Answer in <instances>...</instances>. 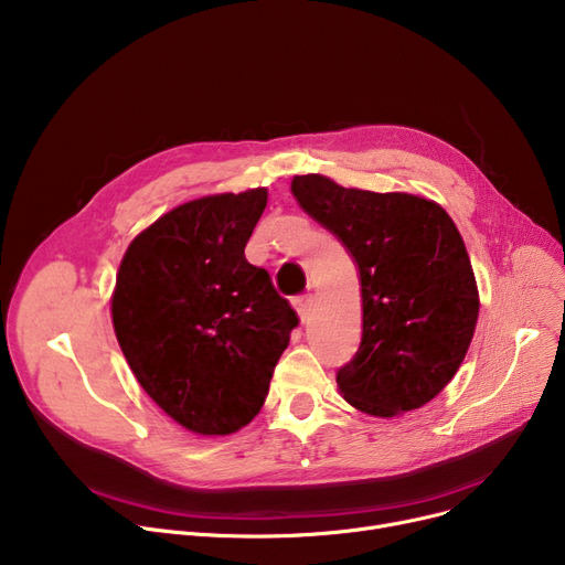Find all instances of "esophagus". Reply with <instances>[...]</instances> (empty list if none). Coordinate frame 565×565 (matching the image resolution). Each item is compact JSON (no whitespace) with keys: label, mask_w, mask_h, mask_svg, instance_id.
<instances>
[{"label":"esophagus","mask_w":565,"mask_h":565,"mask_svg":"<svg viewBox=\"0 0 565 565\" xmlns=\"http://www.w3.org/2000/svg\"><path fill=\"white\" fill-rule=\"evenodd\" d=\"M291 306H294V310L298 312V319L306 321V319H308V315H310V306H312V294H301V296H296L294 301H291Z\"/></svg>","instance_id":"obj_1"}]
</instances>
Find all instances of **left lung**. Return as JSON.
<instances>
[{"mask_svg": "<svg viewBox=\"0 0 565 565\" xmlns=\"http://www.w3.org/2000/svg\"><path fill=\"white\" fill-rule=\"evenodd\" d=\"M291 193L351 253L362 291V340L338 387L367 415L422 408L454 379L475 335L479 291L449 214L411 193L344 189L296 175Z\"/></svg>", "mask_w": 565, "mask_h": 565, "instance_id": "1", "label": "left lung"}]
</instances>
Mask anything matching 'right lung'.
Segmentation results:
<instances>
[{"mask_svg":"<svg viewBox=\"0 0 565 565\" xmlns=\"http://www.w3.org/2000/svg\"><path fill=\"white\" fill-rule=\"evenodd\" d=\"M267 189L205 195L157 218L129 244L111 319L150 399L201 436L246 426L298 317L244 248Z\"/></svg>","mask_w":565,"mask_h":565,"instance_id":"1","label":"right lung"}]
</instances>
